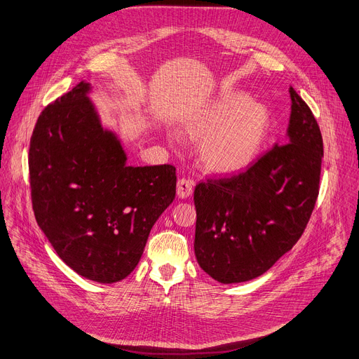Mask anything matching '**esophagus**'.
<instances>
[{
	"mask_svg": "<svg viewBox=\"0 0 359 359\" xmlns=\"http://www.w3.org/2000/svg\"><path fill=\"white\" fill-rule=\"evenodd\" d=\"M194 192V182L189 180V179H179L177 182V195L179 198H182V200H187V198H189Z\"/></svg>",
	"mask_w": 359,
	"mask_h": 359,
	"instance_id": "1",
	"label": "esophagus"
}]
</instances>
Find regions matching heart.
Instances as JSON below:
<instances>
[{
    "instance_id": "1",
    "label": "heart",
    "mask_w": 359,
    "mask_h": 359,
    "mask_svg": "<svg viewBox=\"0 0 359 359\" xmlns=\"http://www.w3.org/2000/svg\"><path fill=\"white\" fill-rule=\"evenodd\" d=\"M266 106L240 90H226L184 119L188 135L201 140L203 165L217 175H238L255 164L271 131ZM177 142L176 133L170 135Z\"/></svg>"
}]
</instances>
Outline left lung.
Here are the masks:
<instances>
[{"label":"left lung","mask_w":359,"mask_h":359,"mask_svg":"<svg viewBox=\"0 0 359 359\" xmlns=\"http://www.w3.org/2000/svg\"><path fill=\"white\" fill-rule=\"evenodd\" d=\"M285 139L245 172L198 183L195 257L222 284L269 271L293 248L320 192L323 136L309 106L290 87Z\"/></svg>","instance_id":"8db88e82"}]
</instances>
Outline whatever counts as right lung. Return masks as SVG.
I'll return each mask as SVG.
<instances>
[{"mask_svg":"<svg viewBox=\"0 0 359 359\" xmlns=\"http://www.w3.org/2000/svg\"><path fill=\"white\" fill-rule=\"evenodd\" d=\"M93 87L81 81L39 115L29 146L32 208L39 229L78 275L124 280L155 222L176 196L172 165L127 164L121 139L103 128Z\"/></svg>","mask_w":359,"mask_h":359,"instance_id":"add662e5","label":"right lung"}]
</instances>
